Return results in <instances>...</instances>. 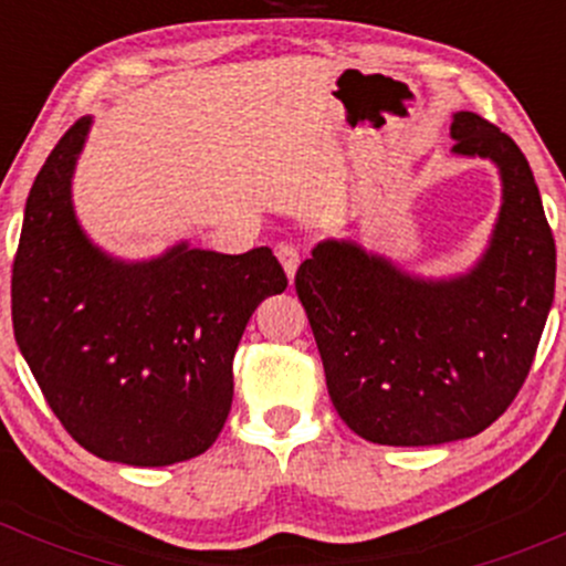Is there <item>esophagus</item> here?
<instances>
[{"label":"esophagus","mask_w":566,"mask_h":566,"mask_svg":"<svg viewBox=\"0 0 566 566\" xmlns=\"http://www.w3.org/2000/svg\"><path fill=\"white\" fill-rule=\"evenodd\" d=\"M276 258H279V263H282L284 274H287V279L292 282V279H295L297 265H301V250H297L295 244L284 242V244L276 247Z\"/></svg>","instance_id":"obj_1"}]
</instances>
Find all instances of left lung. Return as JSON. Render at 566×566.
I'll list each match as a JSON object with an SVG mask.
<instances>
[{"instance_id": "1", "label": "left lung", "mask_w": 566, "mask_h": 566, "mask_svg": "<svg viewBox=\"0 0 566 566\" xmlns=\"http://www.w3.org/2000/svg\"><path fill=\"white\" fill-rule=\"evenodd\" d=\"M450 135L452 154L490 159L503 186L476 265L423 279L348 239H324L295 274L329 399L375 444H447L495 423L527 378L554 303L556 244L530 161L479 114H454Z\"/></svg>"}]
</instances>
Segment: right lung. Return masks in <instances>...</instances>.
I'll list each match as a JSON object with an SVG mask.
<instances>
[{"mask_svg":"<svg viewBox=\"0 0 566 566\" xmlns=\"http://www.w3.org/2000/svg\"><path fill=\"white\" fill-rule=\"evenodd\" d=\"M90 125L82 116L57 140L25 199L12 329L84 450L140 469L172 465L218 439L247 322L287 276L269 247L223 255L178 242L151 261L103 252L71 201Z\"/></svg>","mask_w":566,"mask_h":566,"instance_id":"1","label":"right lung"}]
</instances>
